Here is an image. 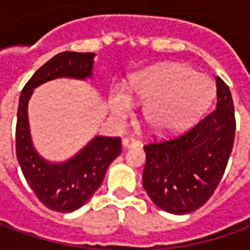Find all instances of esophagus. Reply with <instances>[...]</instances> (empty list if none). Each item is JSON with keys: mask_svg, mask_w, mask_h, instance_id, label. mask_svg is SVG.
<instances>
[{"mask_svg": "<svg viewBox=\"0 0 250 250\" xmlns=\"http://www.w3.org/2000/svg\"><path fill=\"white\" fill-rule=\"evenodd\" d=\"M122 146L125 147V148H131V147L139 146V142L135 141V139H132V138H125V139L122 141Z\"/></svg>", "mask_w": 250, "mask_h": 250, "instance_id": "34e87169", "label": "esophagus"}]
</instances>
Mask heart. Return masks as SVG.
Masks as SVG:
<instances>
[{
  "label": "heart",
  "mask_w": 250,
  "mask_h": 250,
  "mask_svg": "<svg viewBox=\"0 0 250 250\" xmlns=\"http://www.w3.org/2000/svg\"><path fill=\"white\" fill-rule=\"evenodd\" d=\"M130 93L116 85L109 96V108L123 120L134 102L145 104L143 119L155 134H173L188 127L209 107L215 85L206 75L195 73L181 64H161L138 72L130 82Z\"/></svg>",
  "instance_id": "heart-1"
}]
</instances>
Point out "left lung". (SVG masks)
I'll use <instances>...</instances> for the list:
<instances>
[{"label": "left lung", "instance_id": "obj_1", "mask_svg": "<svg viewBox=\"0 0 250 250\" xmlns=\"http://www.w3.org/2000/svg\"><path fill=\"white\" fill-rule=\"evenodd\" d=\"M217 102L184 135L145 146L143 188L159 209L188 214L213 195L230 157L236 120L229 87L215 76Z\"/></svg>", "mask_w": 250, "mask_h": 250}]
</instances>
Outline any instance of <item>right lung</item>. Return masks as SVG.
Listing matches in <instances>:
<instances>
[{
	"label": "right lung",
	"instance_id": "add662e5",
	"mask_svg": "<svg viewBox=\"0 0 250 250\" xmlns=\"http://www.w3.org/2000/svg\"><path fill=\"white\" fill-rule=\"evenodd\" d=\"M95 53L62 52L46 62L21 92L16 127V154L21 171L36 197L48 209L71 213L80 209L103 182L107 168L122 152L119 138L93 136L82 150L62 162L48 161L36 150L28 105L37 87L56 79L93 77Z\"/></svg>",
	"mask_w": 250,
	"mask_h": 250
}]
</instances>
